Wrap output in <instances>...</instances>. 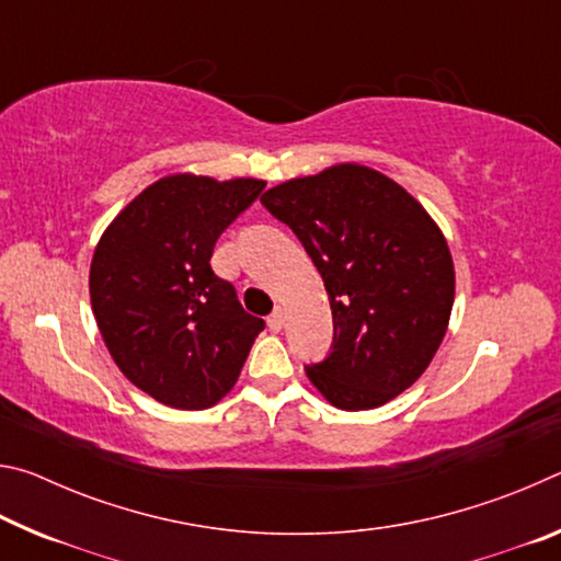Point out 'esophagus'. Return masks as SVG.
Wrapping results in <instances>:
<instances>
[{"label": "esophagus", "mask_w": 561, "mask_h": 561, "mask_svg": "<svg viewBox=\"0 0 561 561\" xmlns=\"http://www.w3.org/2000/svg\"><path fill=\"white\" fill-rule=\"evenodd\" d=\"M267 327H270L272 331H282V327H284V309H282V307L274 309L272 314L267 317Z\"/></svg>", "instance_id": "esophagus-1"}]
</instances>
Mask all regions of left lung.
<instances>
[{
	"instance_id": "left-lung-1",
	"label": "left lung",
	"mask_w": 561,
	"mask_h": 561,
	"mask_svg": "<svg viewBox=\"0 0 561 561\" xmlns=\"http://www.w3.org/2000/svg\"><path fill=\"white\" fill-rule=\"evenodd\" d=\"M329 294L334 341L309 381L341 411L411 388L438 351L455 299L448 242L425 207L374 168L341 163L262 195Z\"/></svg>"
}]
</instances>
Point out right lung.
<instances>
[{"mask_svg":"<svg viewBox=\"0 0 561 561\" xmlns=\"http://www.w3.org/2000/svg\"><path fill=\"white\" fill-rule=\"evenodd\" d=\"M262 190L254 178L168 175L101 234L89 274L93 317L123 376L160 403L215 405L264 329L210 267L217 237Z\"/></svg>","mask_w":561,"mask_h":561,"instance_id":"obj_1","label":"right lung"}]
</instances>
